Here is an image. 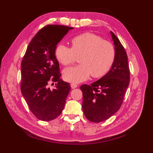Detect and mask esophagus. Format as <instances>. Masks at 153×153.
Wrapping results in <instances>:
<instances>
[{"label": "esophagus", "instance_id": "obj_1", "mask_svg": "<svg viewBox=\"0 0 153 153\" xmlns=\"http://www.w3.org/2000/svg\"><path fill=\"white\" fill-rule=\"evenodd\" d=\"M78 87V85H77V84H76V83H72L71 84V87L72 89H75V88H76V87Z\"/></svg>", "mask_w": 153, "mask_h": 153}]
</instances>
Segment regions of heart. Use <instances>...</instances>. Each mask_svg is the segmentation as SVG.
<instances>
[{"mask_svg": "<svg viewBox=\"0 0 153 153\" xmlns=\"http://www.w3.org/2000/svg\"><path fill=\"white\" fill-rule=\"evenodd\" d=\"M70 43L71 48L60 44L55 50L56 59L64 66L74 64L79 57V65L64 70L65 79L79 83L88 79L91 75L99 78L108 73L115 58V49L111 43L89 32L73 37Z\"/></svg>", "mask_w": 153, "mask_h": 153, "instance_id": "obj_1", "label": "heart"}]
</instances>
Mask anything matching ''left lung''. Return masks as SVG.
<instances>
[{
  "label": "left lung",
  "instance_id": "1",
  "mask_svg": "<svg viewBox=\"0 0 153 153\" xmlns=\"http://www.w3.org/2000/svg\"><path fill=\"white\" fill-rule=\"evenodd\" d=\"M115 47V58L105 76L89 85H82V108L86 118L99 123L108 120L121 107L130 80V71L124 47L110 31Z\"/></svg>",
  "mask_w": 153,
  "mask_h": 153
}]
</instances>
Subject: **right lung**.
I'll return each instance as SVG.
<instances>
[{
    "label": "right lung",
    "mask_w": 153,
    "mask_h": 153,
    "mask_svg": "<svg viewBox=\"0 0 153 153\" xmlns=\"http://www.w3.org/2000/svg\"><path fill=\"white\" fill-rule=\"evenodd\" d=\"M72 29L60 25L45 26L31 39L22 61V94L31 112L43 121H51L60 116L71 90L70 83L60 79L55 50ZM53 82L56 84L51 90L48 85Z\"/></svg>",
    "instance_id": "1"
}]
</instances>
